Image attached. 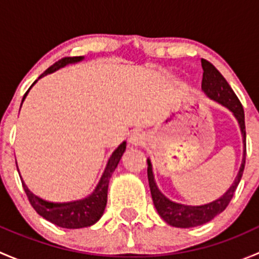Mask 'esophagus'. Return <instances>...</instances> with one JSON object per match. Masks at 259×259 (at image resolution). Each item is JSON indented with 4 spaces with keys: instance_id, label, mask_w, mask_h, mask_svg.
<instances>
[{
    "instance_id": "1",
    "label": "esophagus",
    "mask_w": 259,
    "mask_h": 259,
    "mask_svg": "<svg viewBox=\"0 0 259 259\" xmlns=\"http://www.w3.org/2000/svg\"><path fill=\"white\" fill-rule=\"evenodd\" d=\"M130 143L133 145H144L145 143V137L143 133L140 132H134L132 135H130Z\"/></svg>"
}]
</instances>
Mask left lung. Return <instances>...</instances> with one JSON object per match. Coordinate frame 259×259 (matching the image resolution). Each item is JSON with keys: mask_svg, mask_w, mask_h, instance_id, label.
I'll list each match as a JSON object with an SVG mask.
<instances>
[{"mask_svg": "<svg viewBox=\"0 0 259 259\" xmlns=\"http://www.w3.org/2000/svg\"><path fill=\"white\" fill-rule=\"evenodd\" d=\"M202 67H203V79H202V89L210 99L218 101L222 105L228 108L234 116L238 120L239 125H241L242 135H243V143H244V154H243V161L241 170H239L238 176L234 180L233 185L227 190L226 194L221 197L219 199L214 200L209 204L198 205V207H192V205H184L174 203L169 200L168 198L164 197L160 193V190L156 187L155 182H154L153 170H151L150 160L148 159V179H149V187H150L151 197H153L154 205H155L156 210H158L159 215L164 219L168 224L174 227H179V228H190V227L202 226V224L208 223L211 221L215 215L222 213L228 204L231 203L232 198H233L234 192H236L237 187H238L239 182L243 176V170H244L245 164V154H247V149H245V122H244V110L243 106L224 79L223 75L210 64L207 60L202 59Z\"/></svg>", "mask_w": 259, "mask_h": 259, "instance_id": "obj_1", "label": "left lung"}]
</instances>
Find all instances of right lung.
<instances>
[{
	"label": "right lung",
	"mask_w": 259,
	"mask_h": 259,
	"mask_svg": "<svg viewBox=\"0 0 259 259\" xmlns=\"http://www.w3.org/2000/svg\"><path fill=\"white\" fill-rule=\"evenodd\" d=\"M81 60H82L81 56L62 57L59 61L55 62L54 65H51L44 74H41L40 77L45 76V75L50 74V72H54L55 70H59L60 67H64L65 65L81 61ZM40 77H38V79H40ZM30 89H28V90H30ZM28 90L26 91L22 101L25 100ZM125 148H126V143L124 142L114 151L113 155L109 159L108 165H106L105 171H104L98 187H96V189L94 190V193L90 197L70 203H50L46 202V200H42L41 198L36 197V195H33L32 193L27 189L25 183L22 182V187L23 189H25L26 195H27L28 202L31 203L33 209L37 211L41 217H44V218L48 219L51 223L56 224V226L62 227V228L75 229L93 226L94 223H96V222L100 219L104 210H105L106 202H108L109 179H110L111 174L114 173L115 168H116L117 164H119L120 158H121L122 153L125 151Z\"/></svg>",
	"instance_id": "1"
}]
</instances>
